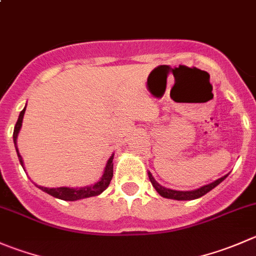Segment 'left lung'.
Returning a JSON list of instances; mask_svg holds the SVG:
<instances>
[{
    "mask_svg": "<svg viewBox=\"0 0 256 256\" xmlns=\"http://www.w3.org/2000/svg\"><path fill=\"white\" fill-rule=\"evenodd\" d=\"M148 178H150L151 184H152V186L155 188V190L158 191V194H160L162 198H166V199H172V200H195L204 196V195L208 194L209 191H212V188H216L222 181H224L225 178H228L229 174L222 176V178H218V180H215L214 182H210L208 184V185H204L202 186V188H195V190H190V191H181V190H172V188H165V186L160 185V184L155 180V178H154L152 174H151L150 171H148Z\"/></svg>",
    "mask_w": 256,
    "mask_h": 256,
    "instance_id": "8db88e82",
    "label": "left lung"
}]
</instances>
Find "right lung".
Instances as JSON below:
<instances>
[{"label": "right lung", "instance_id": "right-lung-1", "mask_svg": "<svg viewBox=\"0 0 256 256\" xmlns=\"http://www.w3.org/2000/svg\"><path fill=\"white\" fill-rule=\"evenodd\" d=\"M24 111H26V106L24 108V110L20 112L18 120H17L16 125H14V148H16V152L17 156H18V160L21 166L24 168V160H22V156L20 155L18 148H17V136H18L20 130H21L22 126V120H24ZM114 155L110 156V158L108 160L105 166V170H104L102 176L100 178V180L98 182L92 184V185L88 186H82V188H68V186H60V188H44V186H40V185H34L37 186L38 188H41L42 191L47 192L51 196L56 198V199H61L65 200V202H76V200H81V199H86V198H91V196H98L100 195L102 191H105L108 188V186L110 185V181L114 175ZM26 171V170H24Z\"/></svg>", "mask_w": 256, "mask_h": 256}]
</instances>
